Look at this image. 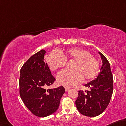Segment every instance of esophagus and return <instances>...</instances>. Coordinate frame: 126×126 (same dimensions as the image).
Returning a JSON list of instances; mask_svg holds the SVG:
<instances>
[{
	"mask_svg": "<svg viewBox=\"0 0 126 126\" xmlns=\"http://www.w3.org/2000/svg\"><path fill=\"white\" fill-rule=\"evenodd\" d=\"M69 90H70V88H69V87H65V90H66V91H69Z\"/></svg>",
	"mask_w": 126,
	"mask_h": 126,
	"instance_id": "obj_1",
	"label": "esophagus"
}]
</instances>
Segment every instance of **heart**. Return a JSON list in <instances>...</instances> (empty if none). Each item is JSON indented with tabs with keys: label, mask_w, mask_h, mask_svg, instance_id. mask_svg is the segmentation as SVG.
<instances>
[{
	"label": "heart",
	"mask_w": 126,
	"mask_h": 126,
	"mask_svg": "<svg viewBox=\"0 0 126 126\" xmlns=\"http://www.w3.org/2000/svg\"><path fill=\"white\" fill-rule=\"evenodd\" d=\"M66 60L74 61L72 71L63 70L57 75L56 79L60 85L71 87L83 80L93 79L99 71L98 61L87 51L80 48L67 49L60 54L53 51L48 55L47 63L52 71L64 67Z\"/></svg>",
	"instance_id": "b5f03b06"
}]
</instances>
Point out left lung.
I'll use <instances>...</instances> for the list:
<instances>
[{"label":"left lung","instance_id":"8db88e82","mask_svg":"<svg viewBox=\"0 0 126 126\" xmlns=\"http://www.w3.org/2000/svg\"><path fill=\"white\" fill-rule=\"evenodd\" d=\"M102 60V66L96 78L85 84L89 88L86 94L79 91L75 101L77 109L83 115L96 117L106 109L113 93V76L109 61L102 53L98 52Z\"/></svg>","mask_w":126,"mask_h":126}]
</instances>
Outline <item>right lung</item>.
<instances>
[{
    "label": "right lung",
    "instance_id": "1",
    "mask_svg": "<svg viewBox=\"0 0 126 126\" xmlns=\"http://www.w3.org/2000/svg\"><path fill=\"white\" fill-rule=\"evenodd\" d=\"M46 51L41 50L32 55L20 70V95L26 107L34 115L45 117L54 113L59 107L65 88L48 89L55 79L47 63Z\"/></svg>",
    "mask_w": 126,
    "mask_h": 126
}]
</instances>
